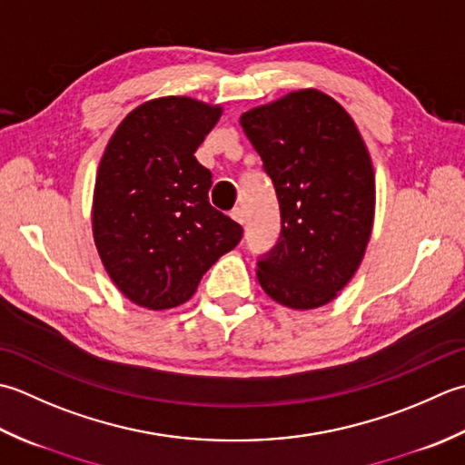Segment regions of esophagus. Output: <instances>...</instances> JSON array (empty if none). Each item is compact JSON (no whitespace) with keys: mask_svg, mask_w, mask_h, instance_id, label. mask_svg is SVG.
Segmentation results:
<instances>
[{"mask_svg":"<svg viewBox=\"0 0 465 465\" xmlns=\"http://www.w3.org/2000/svg\"><path fill=\"white\" fill-rule=\"evenodd\" d=\"M231 216H232V221H236L239 224H242V223H244V213H242V208H232V211H231Z\"/></svg>","mask_w":465,"mask_h":465,"instance_id":"1","label":"esophagus"}]
</instances>
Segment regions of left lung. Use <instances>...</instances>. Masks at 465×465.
<instances>
[{"mask_svg":"<svg viewBox=\"0 0 465 465\" xmlns=\"http://www.w3.org/2000/svg\"><path fill=\"white\" fill-rule=\"evenodd\" d=\"M272 178L281 239L257 279L279 305L311 311L353 279L371 239L375 173L353 118L329 94L302 88L241 116Z\"/></svg>","mask_w":465,"mask_h":465,"instance_id":"obj_1","label":"left lung"}]
</instances>
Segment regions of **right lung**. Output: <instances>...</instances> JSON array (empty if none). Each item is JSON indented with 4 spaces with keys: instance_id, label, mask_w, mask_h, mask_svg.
Listing matches in <instances>:
<instances>
[{
    "instance_id": "1",
    "label": "right lung",
    "mask_w": 465,
    "mask_h": 465,
    "mask_svg": "<svg viewBox=\"0 0 465 465\" xmlns=\"http://www.w3.org/2000/svg\"><path fill=\"white\" fill-rule=\"evenodd\" d=\"M221 116V104L148 100L120 122L104 150L92 198L94 242L114 285L140 307L183 305L242 239L241 224L208 203L213 174L194 156Z\"/></svg>"
}]
</instances>
